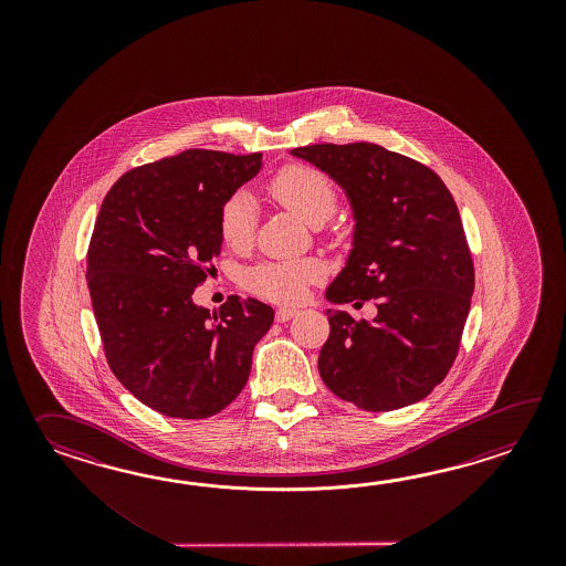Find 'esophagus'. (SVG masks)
I'll return each mask as SVG.
<instances>
[{
	"mask_svg": "<svg viewBox=\"0 0 566 566\" xmlns=\"http://www.w3.org/2000/svg\"><path fill=\"white\" fill-rule=\"evenodd\" d=\"M300 313V310H295V307H279L277 313H275V319H277L279 324H283V322H289L291 317H295Z\"/></svg>",
	"mask_w": 566,
	"mask_h": 566,
	"instance_id": "34e87169",
	"label": "esophagus"
}]
</instances>
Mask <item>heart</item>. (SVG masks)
Wrapping results in <instances>:
<instances>
[{
	"label": "heart",
	"mask_w": 566,
	"mask_h": 566,
	"mask_svg": "<svg viewBox=\"0 0 566 566\" xmlns=\"http://www.w3.org/2000/svg\"><path fill=\"white\" fill-rule=\"evenodd\" d=\"M266 193L307 224H322L334 214L337 190L322 169L305 164H289L266 184ZM256 210L247 193L237 192L220 208L218 230L230 249H247L253 242ZM322 277V266L313 261H269L247 273L254 293L275 301H300L305 289Z\"/></svg>",
	"instance_id": "1"
}]
</instances>
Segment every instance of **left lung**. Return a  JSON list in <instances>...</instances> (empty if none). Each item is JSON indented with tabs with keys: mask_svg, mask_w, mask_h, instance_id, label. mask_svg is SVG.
Returning a JSON list of instances; mask_svg holds the SVG:
<instances>
[{
	"mask_svg": "<svg viewBox=\"0 0 566 566\" xmlns=\"http://www.w3.org/2000/svg\"><path fill=\"white\" fill-rule=\"evenodd\" d=\"M291 154L334 178L354 208V249L325 297L378 307L373 322L325 312L322 380L358 409L419 402L455 361L475 283L453 196L433 169L382 145L317 144Z\"/></svg>",
	"mask_w": 566,
	"mask_h": 566,
	"instance_id": "8db88e82",
	"label": "left lung"
}]
</instances>
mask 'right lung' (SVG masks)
Wrapping results in <instances>:
<instances>
[{"label": "right lung", "instance_id": "obj_1", "mask_svg": "<svg viewBox=\"0 0 566 566\" xmlns=\"http://www.w3.org/2000/svg\"><path fill=\"white\" fill-rule=\"evenodd\" d=\"M263 154L186 149L123 174L86 253V283L108 368L133 397L174 419H206L239 397L275 312L230 295L192 301L220 254V208Z\"/></svg>", "mask_w": 566, "mask_h": 566}]
</instances>
